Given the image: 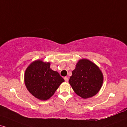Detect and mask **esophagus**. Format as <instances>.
<instances>
[{
	"label": "esophagus",
	"instance_id": "esophagus-1",
	"mask_svg": "<svg viewBox=\"0 0 127 127\" xmlns=\"http://www.w3.org/2000/svg\"><path fill=\"white\" fill-rule=\"evenodd\" d=\"M64 79L65 81H68V78L67 77H64Z\"/></svg>",
	"mask_w": 127,
	"mask_h": 127
}]
</instances>
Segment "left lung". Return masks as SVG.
<instances>
[{"instance_id":"1","label":"left lung","mask_w":127,"mask_h":127,"mask_svg":"<svg viewBox=\"0 0 127 127\" xmlns=\"http://www.w3.org/2000/svg\"><path fill=\"white\" fill-rule=\"evenodd\" d=\"M68 82L78 95L86 99L98 92L103 82V75L95 64L81 59L72 72Z\"/></svg>"}]
</instances>
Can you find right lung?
<instances>
[{"label":"right lung","instance_id":"1","mask_svg":"<svg viewBox=\"0 0 127 127\" xmlns=\"http://www.w3.org/2000/svg\"><path fill=\"white\" fill-rule=\"evenodd\" d=\"M64 80L58 72L50 68V63L41 60L33 62L27 68L25 83L29 91L41 100H47L53 95Z\"/></svg>","mask_w":127,"mask_h":127}]
</instances>
